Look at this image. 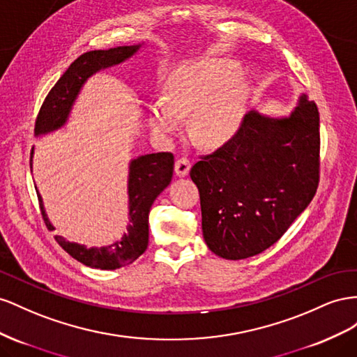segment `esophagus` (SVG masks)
Returning a JSON list of instances; mask_svg holds the SVG:
<instances>
[{"mask_svg": "<svg viewBox=\"0 0 357 357\" xmlns=\"http://www.w3.org/2000/svg\"><path fill=\"white\" fill-rule=\"evenodd\" d=\"M190 169H191V162H190L188 158L182 157V158H178V160H176V162H175V173H176V176H179V178L187 176Z\"/></svg>", "mask_w": 357, "mask_h": 357, "instance_id": "esophagus-1", "label": "esophagus"}]
</instances>
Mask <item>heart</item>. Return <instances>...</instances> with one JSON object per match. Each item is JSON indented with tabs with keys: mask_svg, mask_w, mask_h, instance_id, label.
I'll use <instances>...</instances> for the list:
<instances>
[{
	"mask_svg": "<svg viewBox=\"0 0 357 357\" xmlns=\"http://www.w3.org/2000/svg\"><path fill=\"white\" fill-rule=\"evenodd\" d=\"M241 66L229 59H202L178 67L165 86V97L149 103V124L160 136H172L191 116V135L199 144L218 148L238 135L250 97Z\"/></svg>",
	"mask_w": 357,
	"mask_h": 357,
	"instance_id": "heart-1",
	"label": "heart"
}]
</instances>
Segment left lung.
I'll return each mask as SVG.
<instances>
[{
  "instance_id": "obj_1",
  "label": "left lung",
  "mask_w": 357,
  "mask_h": 357,
  "mask_svg": "<svg viewBox=\"0 0 357 357\" xmlns=\"http://www.w3.org/2000/svg\"><path fill=\"white\" fill-rule=\"evenodd\" d=\"M319 109L301 94L290 115L250 110L238 135L190 170L208 248L227 260L273 245L319 185Z\"/></svg>"
}]
</instances>
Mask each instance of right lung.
Returning <instances> with one entry per match:
<instances>
[{
  "mask_svg": "<svg viewBox=\"0 0 357 357\" xmlns=\"http://www.w3.org/2000/svg\"><path fill=\"white\" fill-rule=\"evenodd\" d=\"M144 43L133 46H116L106 50H91L80 55L71 64L66 73L59 77L55 86L50 89L45 103L38 112L36 121L34 136H43L63 128L70 118L71 110L82 91L86 80L101 70L122 64L137 54ZM34 146L31 151L33 169ZM173 176V155L170 152H157L133 158L128 162L127 195H128V226L121 239L106 247H91L77 242H70L63 236L55 235L56 242L85 266L114 271L133 263L148 248L149 239V211L152 203L170 184ZM40 209L43 213L46 226L55 229L50 222L42 196L36 187Z\"/></svg>",
  "mask_w": 357,
  "mask_h": 357,
  "instance_id": "1",
  "label": "right lung"
}]
</instances>
